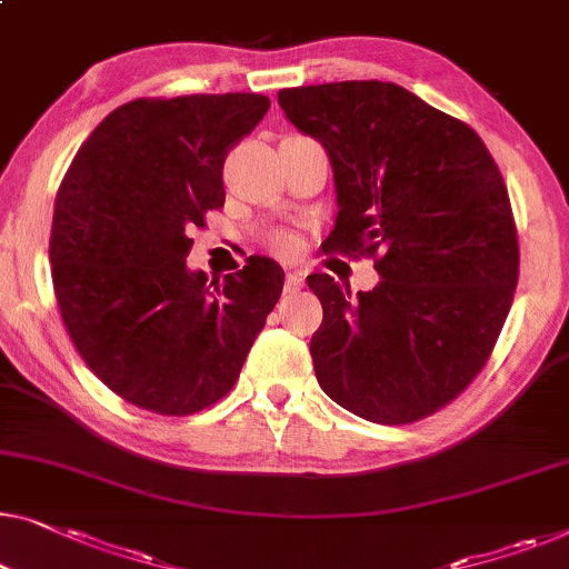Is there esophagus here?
<instances>
[{"instance_id":"obj_1","label":"esophagus","mask_w":569,"mask_h":569,"mask_svg":"<svg viewBox=\"0 0 569 569\" xmlns=\"http://www.w3.org/2000/svg\"><path fill=\"white\" fill-rule=\"evenodd\" d=\"M302 284H305L302 271H287V279H284V292H287V295L300 292Z\"/></svg>"}]
</instances>
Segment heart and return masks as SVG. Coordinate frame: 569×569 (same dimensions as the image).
Listing matches in <instances>:
<instances>
[{
  "label": "heart",
  "instance_id": "obj_1",
  "mask_svg": "<svg viewBox=\"0 0 569 569\" xmlns=\"http://www.w3.org/2000/svg\"><path fill=\"white\" fill-rule=\"evenodd\" d=\"M271 249H274L277 253H282V257H287V253L298 251V241L287 233H277L274 238H271Z\"/></svg>",
  "mask_w": 569,
  "mask_h": 569
}]
</instances>
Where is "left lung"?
Masks as SVG:
<instances>
[{"mask_svg":"<svg viewBox=\"0 0 569 569\" xmlns=\"http://www.w3.org/2000/svg\"><path fill=\"white\" fill-rule=\"evenodd\" d=\"M277 100L331 159L339 216L323 251L372 257L382 277L357 295L308 277L323 305L318 385L365 421H421L480 375L513 302L518 238L498 163L467 122L390 81Z\"/></svg>","mask_w":569,"mask_h":569,"instance_id":"1","label":"left lung"}]
</instances>
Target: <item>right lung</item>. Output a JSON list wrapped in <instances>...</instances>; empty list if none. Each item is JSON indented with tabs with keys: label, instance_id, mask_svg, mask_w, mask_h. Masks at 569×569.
Segmentation results:
<instances>
[{
	"label": "right lung",
	"instance_id": "obj_1",
	"mask_svg": "<svg viewBox=\"0 0 569 569\" xmlns=\"http://www.w3.org/2000/svg\"><path fill=\"white\" fill-rule=\"evenodd\" d=\"M264 94L133 100L73 156L56 194L51 277L79 357L122 400L192 416L226 398L282 295L269 257L208 284L187 269L194 228L223 208V161Z\"/></svg>",
	"mask_w": 569,
	"mask_h": 569
}]
</instances>
